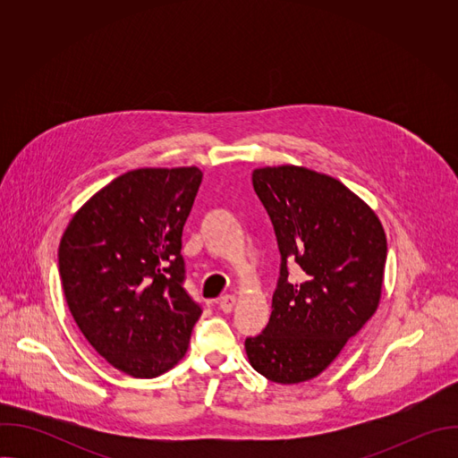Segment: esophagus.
<instances>
[{"label": "esophagus", "mask_w": 458, "mask_h": 458, "mask_svg": "<svg viewBox=\"0 0 458 458\" xmlns=\"http://www.w3.org/2000/svg\"><path fill=\"white\" fill-rule=\"evenodd\" d=\"M235 306V295H223L219 299V308L225 311V313H230Z\"/></svg>", "instance_id": "esophagus-1"}]
</instances>
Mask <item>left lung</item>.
Returning <instances> with one entry per match:
<instances>
[{"mask_svg": "<svg viewBox=\"0 0 458 458\" xmlns=\"http://www.w3.org/2000/svg\"><path fill=\"white\" fill-rule=\"evenodd\" d=\"M281 253V272L263 334L246 337L255 371L272 382L317 377L375 313L386 235L375 212L341 181L301 166L251 174ZM302 284L289 281V265Z\"/></svg>", "mask_w": 458, "mask_h": 458, "instance_id": "8db88e82", "label": "left lung"}]
</instances>
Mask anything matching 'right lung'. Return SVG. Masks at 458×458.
Listing matches in <instances>:
<instances>
[{"label":"right lung","instance_id":"1","mask_svg":"<svg viewBox=\"0 0 458 458\" xmlns=\"http://www.w3.org/2000/svg\"><path fill=\"white\" fill-rule=\"evenodd\" d=\"M203 172L140 168L101 188L64 230L57 267L69 310L114 368L152 378L186 353L203 313L184 288L182 226Z\"/></svg>","mask_w":458,"mask_h":458}]
</instances>
